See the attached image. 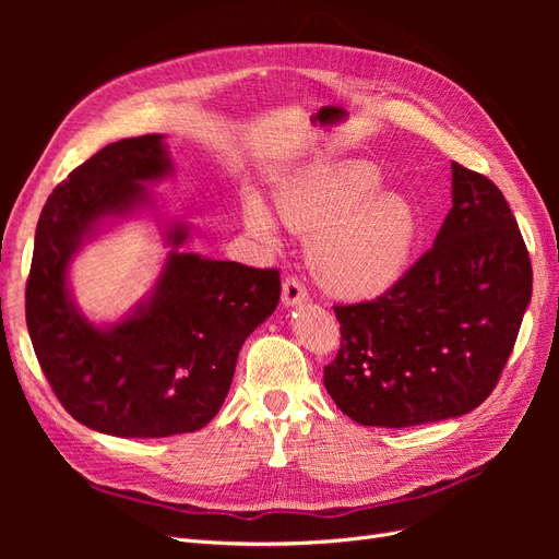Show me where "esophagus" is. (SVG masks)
<instances>
[{"label":"esophagus","instance_id":"obj_1","mask_svg":"<svg viewBox=\"0 0 559 559\" xmlns=\"http://www.w3.org/2000/svg\"><path fill=\"white\" fill-rule=\"evenodd\" d=\"M308 300V289L296 277H286L282 282V302L286 308H296Z\"/></svg>","mask_w":559,"mask_h":559}]
</instances>
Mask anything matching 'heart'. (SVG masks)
I'll return each instance as SVG.
<instances>
[{
  "mask_svg": "<svg viewBox=\"0 0 559 559\" xmlns=\"http://www.w3.org/2000/svg\"><path fill=\"white\" fill-rule=\"evenodd\" d=\"M368 160L312 165L286 179L275 205L282 222L310 235L308 259L326 292L370 300L405 277L421 238V216L411 195L384 189ZM247 228L263 242H277V226L259 195L245 200Z\"/></svg>",
  "mask_w": 559,
  "mask_h": 559,
  "instance_id": "1",
  "label": "heart"
}]
</instances>
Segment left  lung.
I'll return each mask as SVG.
<instances>
[{
  "mask_svg": "<svg viewBox=\"0 0 559 559\" xmlns=\"http://www.w3.org/2000/svg\"><path fill=\"white\" fill-rule=\"evenodd\" d=\"M530 300L532 263L509 202L452 163L433 247L380 298L333 308L343 341L326 392L364 427L462 417L492 394Z\"/></svg>",
  "mask_w": 559,
  "mask_h": 559,
  "instance_id": "obj_1",
  "label": "left lung"
}]
</instances>
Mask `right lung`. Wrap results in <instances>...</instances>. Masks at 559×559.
Wrapping results in <instances>:
<instances>
[{
  "label": "right lung",
  "mask_w": 559,
  "mask_h": 559,
  "mask_svg": "<svg viewBox=\"0 0 559 559\" xmlns=\"http://www.w3.org/2000/svg\"><path fill=\"white\" fill-rule=\"evenodd\" d=\"M175 175L165 134L114 142L56 186L41 210L25 292L32 347L81 425L118 438H165L214 419L247 337L275 312L277 270L183 251L191 226L158 210L146 183ZM154 217L168 257L152 292L114 322L79 308L69 267L111 225Z\"/></svg>",
  "instance_id": "add662e5"
}]
</instances>
